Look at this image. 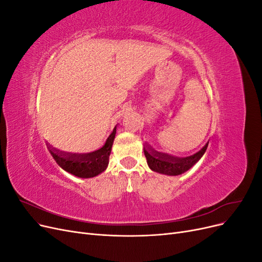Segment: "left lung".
I'll use <instances>...</instances> for the list:
<instances>
[{"label": "left lung", "mask_w": 262, "mask_h": 262, "mask_svg": "<svg viewBox=\"0 0 262 262\" xmlns=\"http://www.w3.org/2000/svg\"><path fill=\"white\" fill-rule=\"evenodd\" d=\"M208 144H205L199 152L187 157H176L165 153L157 152L150 146L144 147V155L146 157V162L148 167L153 171L164 173V175L177 176L180 173L189 170L192 166L200 160L207 150Z\"/></svg>", "instance_id": "8db88e82"}]
</instances>
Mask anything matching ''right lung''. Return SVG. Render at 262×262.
<instances>
[{
    "mask_svg": "<svg viewBox=\"0 0 262 262\" xmlns=\"http://www.w3.org/2000/svg\"><path fill=\"white\" fill-rule=\"evenodd\" d=\"M116 129L117 125L108 137L105 145L95 152L87 154H70L59 152L58 149L51 147H49V152L53 160L66 171L80 178L95 177L107 168L116 136Z\"/></svg>",
    "mask_w": 262,
    "mask_h": 262,
    "instance_id": "obj_1",
    "label": "right lung"
}]
</instances>
